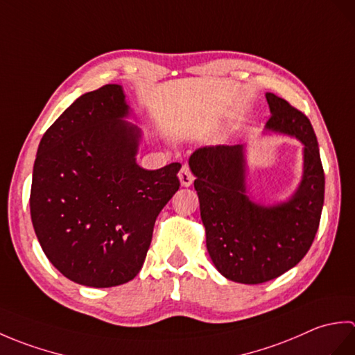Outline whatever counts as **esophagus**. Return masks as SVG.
I'll list each match as a JSON object with an SVG mask.
<instances>
[{
  "mask_svg": "<svg viewBox=\"0 0 355 355\" xmlns=\"http://www.w3.org/2000/svg\"><path fill=\"white\" fill-rule=\"evenodd\" d=\"M178 178H180V183H182L183 187H189L195 180L191 169H189V166L187 164L182 166V169H180V173H178Z\"/></svg>",
  "mask_w": 355,
  "mask_h": 355,
  "instance_id": "1",
  "label": "esophagus"
}]
</instances>
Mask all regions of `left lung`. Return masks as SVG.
I'll return each instance as SVG.
<instances>
[{
	"label": "left lung",
	"instance_id": "1",
	"mask_svg": "<svg viewBox=\"0 0 355 355\" xmlns=\"http://www.w3.org/2000/svg\"><path fill=\"white\" fill-rule=\"evenodd\" d=\"M271 117L266 131L304 145L302 180L290 198L266 206L247 191L245 145L205 146L189 158L200 200L210 259L220 273L239 284H262L302 261L319 229L325 173L310 120L267 93Z\"/></svg>",
	"mask_w": 355,
	"mask_h": 355
}]
</instances>
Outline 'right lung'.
I'll use <instances>...</instances> for the list:
<instances>
[{
    "label": "right lung",
    "mask_w": 355,
    "mask_h": 355,
    "mask_svg": "<svg viewBox=\"0 0 355 355\" xmlns=\"http://www.w3.org/2000/svg\"><path fill=\"white\" fill-rule=\"evenodd\" d=\"M122 85L82 94L42 135L30 215L49 261L70 281L108 288L139 275L180 163L137 164L141 131Z\"/></svg>",
    "instance_id": "obj_1"
}]
</instances>
